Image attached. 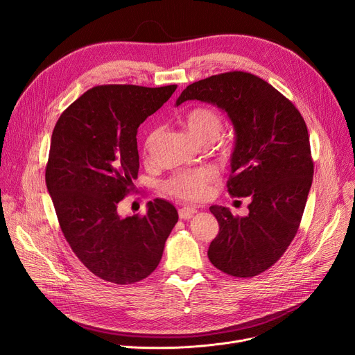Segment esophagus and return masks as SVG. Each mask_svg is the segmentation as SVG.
<instances>
[{"label": "esophagus", "instance_id": "obj_1", "mask_svg": "<svg viewBox=\"0 0 355 355\" xmlns=\"http://www.w3.org/2000/svg\"><path fill=\"white\" fill-rule=\"evenodd\" d=\"M196 213H197V210L194 207H181L178 210L180 218H182V220H190Z\"/></svg>", "mask_w": 355, "mask_h": 355}]
</instances>
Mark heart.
Segmentation results:
<instances>
[{
	"label": "heart",
	"instance_id": "b5f03b06",
	"mask_svg": "<svg viewBox=\"0 0 355 355\" xmlns=\"http://www.w3.org/2000/svg\"><path fill=\"white\" fill-rule=\"evenodd\" d=\"M185 128L190 135L198 142H214L223 129L221 116L210 107L198 106L191 109L185 115ZM157 138V130L149 132L145 138V149H149ZM218 174L211 166H204L200 170L177 174L165 184L168 193L180 198L198 201L209 194V185L217 180Z\"/></svg>",
	"mask_w": 355,
	"mask_h": 355
}]
</instances>
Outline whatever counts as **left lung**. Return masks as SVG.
Masks as SVG:
<instances>
[{
    "label": "left lung",
    "instance_id": "1",
    "mask_svg": "<svg viewBox=\"0 0 355 355\" xmlns=\"http://www.w3.org/2000/svg\"><path fill=\"white\" fill-rule=\"evenodd\" d=\"M200 101L217 106L234 129L227 182L234 197H250L249 214L211 206L220 232L210 262L232 276L269 269L293 240L312 185L313 162L305 121L282 93L254 74L229 71L185 87L175 106Z\"/></svg>",
    "mask_w": 355,
    "mask_h": 355
}]
</instances>
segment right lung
Returning <instances> with one entry per match:
<instances>
[{"label": "right lung", "instance_id": "1", "mask_svg": "<svg viewBox=\"0 0 355 355\" xmlns=\"http://www.w3.org/2000/svg\"><path fill=\"white\" fill-rule=\"evenodd\" d=\"M175 89L96 86L74 101L53 129L47 191L71 250L103 281L128 285L151 275L178 221L173 204L159 198L146 204L144 217L118 213L138 177V128Z\"/></svg>", "mask_w": 355, "mask_h": 355}]
</instances>
